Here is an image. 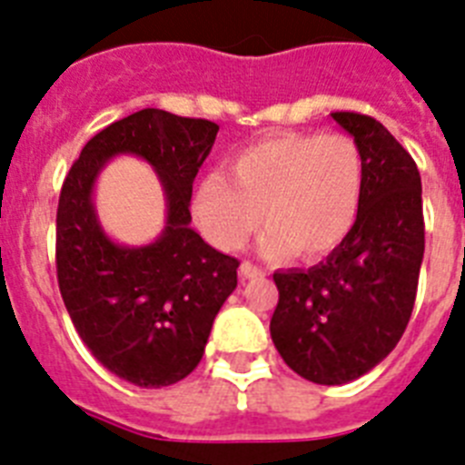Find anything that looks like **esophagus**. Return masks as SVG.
I'll return each instance as SVG.
<instances>
[{"mask_svg": "<svg viewBox=\"0 0 465 465\" xmlns=\"http://www.w3.org/2000/svg\"><path fill=\"white\" fill-rule=\"evenodd\" d=\"M240 274L244 279H262L265 277V270L258 268V265H253L252 261H244L240 265Z\"/></svg>", "mask_w": 465, "mask_h": 465, "instance_id": "34e87169", "label": "esophagus"}]
</instances>
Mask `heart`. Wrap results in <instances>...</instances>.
Segmentation results:
<instances>
[{
	"instance_id": "heart-1",
	"label": "heart",
	"mask_w": 465,
	"mask_h": 465,
	"mask_svg": "<svg viewBox=\"0 0 465 465\" xmlns=\"http://www.w3.org/2000/svg\"><path fill=\"white\" fill-rule=\"evenodd\" d=\"M363 197V158L344 134H277L246 146L228 176L209 174L195 197L204 235L235 252L258 230L268 256L319 258L342 244Z\"/></svg>"
}]
</instances>
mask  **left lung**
<instances>
[{
    "instance_id": "obj_1",
    "label": "left lung",
    "mask_w": 465,
    "mask_h": 465,
    "mask_svg": "<svg viewBox=\"0 0 465 465\" xmlns=\"http://www.w3.org/2000/svg\"><path fill=\"white\" fill-rule=\"evenodd\" d=\"M331 116L363 158L359 216L326 261L274 272L270 335L291 371L338 386L381 363L408 328L424 261V212L421 176L396 137L363 114Z\"/></svg>"
}]
</instances>
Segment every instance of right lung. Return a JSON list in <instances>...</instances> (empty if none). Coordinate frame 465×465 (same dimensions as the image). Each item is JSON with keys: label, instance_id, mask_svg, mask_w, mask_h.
<instances>
[{"label": "right lung", "instance_id": "obj_1", "mask_svg": "<svg viewBox=\"0 0 465 465\" xmlns=\"http://www.w3.org/2000/svg\"><path fill=\"white\" fill-rule=\"evenodd\" d=\"M219 125L142 109L94 134L69 170L57 204V283L72 323L106 371L143 389L176 384L197 368L212 323L237 286L240 261L191 228L197 170ZM116 154H137L166 193V228L127 247L94 212L96 176Z\"/></svg>", "mask_w": 465, "mask_h": 465}]
</instances>
